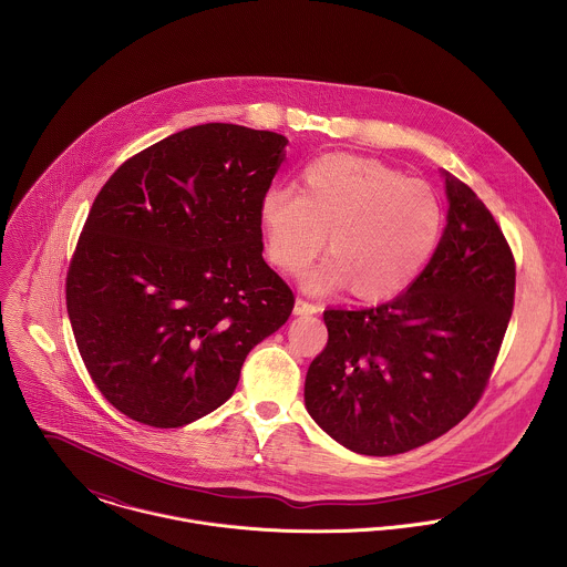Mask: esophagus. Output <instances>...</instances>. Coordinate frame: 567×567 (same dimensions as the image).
I'll list each match as a JSON object with an SVG mask.
<instances>
[{
    "instance_id": "obj_1",
    "label": "esophagus",
    "mask_w": 567,
    "mask_h": 567,
    "mask_svg": "<svg viewBox=\"0 0 567 567\" xmlns=\"http://www.w3.org/2000/svg\"><path fill=\"white\" fill-rule=\"evenodd\" d=\"M321 308L317 303H310L306 299H297L295 301V315H319Z\"/></svg>"
}]
</instances>
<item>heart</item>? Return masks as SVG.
Instances as JSON below:
<instances>
[{
	"instance_id": "1",
	"label": "heart",
	"mask_w": 567,
	"mask_h": 567,
	"mask_svg": "<svg viewBox=\"0 0 567 567\" xmlns=\"http://www.w3.org/2000/svg\"><path fill=\"white\" fill-rule=\"evenodd\" d=\"M259 216L277 268L303 272L329 236L331 259L308 275V290L349 286L364 301L408 288L432 257L443 227V209L430 185L344 153L308 163L301 192L288 185L268 189Z\"/></svg>"
}]
</instances>
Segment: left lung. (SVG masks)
Wrapping results in <instances>:
<instances>
[{
    "label": "left lung",
    "instance_id": "obj_1",
    "mask_svg": "<svg viewBox=\"0 0 567 567\" xmlns=\"http://www.w3.org/2000/svg\"><path fill=\"white\" fill-rule=\"evenodd\" d=\"M443 178L447 225L404 295L323 312L329 338L308 369L306 408L358 454H404L461 423L485 393L511 321V246L474 189Z\"/></svg>",
    "mask_w": 567,
    "mask_h": 567
}]
</instances>
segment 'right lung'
Listing matches in <instances>:
<instances>
[{"instance_id": "obj_1", "label": "right lung", "mask_w": 567, "mask_h": 567, "mask_svg": "<svg viewBox=\"0 0 567 567\" xmlns=\"http://www.w3.org/2000/svg\"><path fill=\"white\" fill-rule=\"evenodd\" d=\"M288 140L238 124L174 133L95 196L68 270L82 362L122 414L187 425L225 404L295 295L264 261V194Z\"/></svg>"}]
</instances>
